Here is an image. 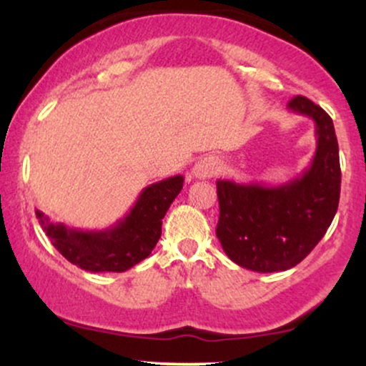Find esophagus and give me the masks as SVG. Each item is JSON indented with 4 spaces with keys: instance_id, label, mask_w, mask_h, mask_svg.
Here are the masks:
<instances>
[{
    "instance_id": "obj_1",
    "label": "esophagus",
    "mask_w": 366,
    "mask_h": 366,
    "mask_svg": "<svg viewBox=\"0 0 366 366\" xmlns=\"http://www.w3.org/2000/svg\"><path fill=\"white\" fill-rule=\"evenodd\" d=\"M218 172V159L215 157H204L192 167V177L203 180L213 177Z\"/></svg>"
}]
</instances>
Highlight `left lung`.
Wrapping results in <instances>:
<instances>
[{
	"mask_svg": "<svg viewBox=\"0 0 366 366\" xmlns=\"http://www.w3.org/2000/svg\"><path fill=\"white\" fill-rule=\"evenodd\" d=\"M287 108L315 122L317 151L308 169L277 186L217 180L218 241L234 263L259 274L284 272L303 262L325 236L341 194L332 119L305 96L292 98Z\"/></svg>",
	"mask_w": 366,
	"mask_h": 366,
	"instance_id": "8db88e82",
	"label": "left lung"
}]
</instances>
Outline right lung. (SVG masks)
<instances>
[{"instance_id":"1","label":"right lung","mask_w":366,"mask_h":366,"mask_svg":"<svg viewBox=\"0 0 366 366\" xmlns=\"http://www.w3.org/2000/svg\"><path fill=\"white\" fill-rule=\"evenodd\" d=\"M184 177L163 179L142 189L124 218L104 230H77L51 224L43 212L36 217L53 246L86 272H125L148 258L162 236V220L182 189Z\"/></svg>"}]
</instances>
